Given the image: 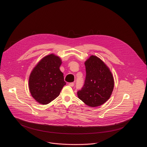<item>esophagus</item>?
I'll list each match as a JSON object with an SVG mask.
<instances>
[{
  "label": "esophagus",
  "mask_w": 147,
  "mask_h": 147,
  "mask_svg": "<svg viewBox=\"0 0 147 147\" xmlns=\"http://www.w3.org/2000/svg\"><path fill=\"white\" fill-rule=\"evenodd\" d=\"M69 86H70V87H73V86H74V83H73V82H70V83L69 84Z\"/></svg>",
  "instance_id": "obj_1"
}]
</instances>
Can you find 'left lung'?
I'll return each mask as SVG.
<instances>
[{
  "mask_svg": "<svg viewBox=\"0 0 147 147\" xmlns=\"http://www.w3.org/2000/svg\"><path fill=\"white\" fill-rule=\"evenodd\" d=\"M86 77L84 85L77 95L87 105L97 107L111 97L114 78L109 68L98 57L91 55L84 63Z\"/></svg>",
  "mask_w": 147,
  "mask_h": 147,
  "instance_id": "8db88e82",
  "label": "left lung"
}]
</instances>
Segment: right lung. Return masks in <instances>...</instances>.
<instances>
[{
    "instance_id": "1",
    "label": "right lung",
    "mask_w": 147,
    "mask_h": 147,
    "mask_svg": "<svg viewBox=\"0 0 147 147\" xmlns=\"http://www.w3.org/2000/svg\"><path fill=\"white\" fill-rule=\"evenodd\" d=\"M60 57L50 54L42 59L29 77L28 87L31 96L39 104L47 105L56 99L66 82L60 70Z\"/></svg>"
}]
</instances>
